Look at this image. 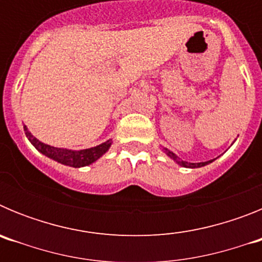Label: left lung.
Returning <instances> with one entry per match:
<instances>
[{
  "label": "left lung",
  "instance_id": "1",
  "mask_svg": "<svg viewBox=\"0 0 262 262\" xmlns=\"http://www.w3.org/2000/svg\"><path fill=\"white\" fill-rule=\"evenodd\" d=\"M164 151H165V154L168 155L170 159L174 160L178 165L184 166V168H201V166H205V165H207V164H210L214 161V160H209V161H205V163H187V161H184V160L178 159V156H176L173 152H170L169 149H166V148H164Z\"/></svg>",
  "mask_w": 262,
  "mask_h": 262
}]
</instances>
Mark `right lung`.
Listing matches in <instances>:
<instances>
[{
  "instance_id": "obj_1",
  "label": "right lung",
  "mask_w": 262,
  "mask_h": 262,
  "mask_svg": "<svg viewBox=\"0 0 262 262\" xmlns=\"http://www.w3.org/2000/svg\"><path fill=\"white\" fill-rule=\"evenodd\" d=\"M23 129H25V134H26L30 143H31L40 154L50 157V159L55 160L57 163L62 164V165L73 166V168H81V166H86L90 165V164H93L94 161H97L99 157L103 156V155L108 151V148L111 147V143H113L110 139V140L102 143V144L97 145V147L80 149V151H73V149L57 148L52 147V145L45 144V143L39 142L35 136H32V134L27 129L26 126H23Z\"/></svg>"
}]
</instances>
